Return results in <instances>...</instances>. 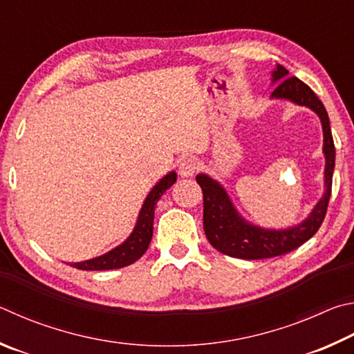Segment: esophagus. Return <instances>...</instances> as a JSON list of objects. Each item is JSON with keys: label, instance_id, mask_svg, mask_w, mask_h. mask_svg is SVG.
<instances>
[{"label": "esophagus", "instance_id": "1", "mask_svg": "<svg viewBox=\"0 0 354 354\" xmlns=\"http://www.w3.org/2000/svg\"><path fill=\"white\" fill-rule=\"evenodd\" d=\"M199 161L194 160V158H185L180 166H178V172H180V176L183 177H193L194 174L199 171Z\"/></svg>", "mask_w": 354, "mask_h": 354}]
</instances>
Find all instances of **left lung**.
I'll use <instances>...</instances> for the list:
<instances>
[{
	"label": "left lung",
	"instance_id": "8db88e82",
	"mask_svg": "<svg viewBox=\"0 0 354 354\" xmlns=\"http://www.w3.org/2000/svg\"><path fill=\"white\" fill-rule=\"evenodd\" d=\"M275 85L270 99H283L300 107L313 110L319 116L324 130V194L306 219L288 228H266L252 224L241 214L228 196L227 189L208 174H197L196 180L203 191V230L216 250L241 259L274 258L295 250L313 238L325 219L331 196V183L336 161V149L330 127V118L315 93L299 77H289V71L278 65L272 71Z\"/></svg>",
	"mask_w": 354,
	"mask_h": 354
}]
</instances>
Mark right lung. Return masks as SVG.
Instances as JSON below:
<instances>
[{
  "mask_svg": "<svg viewBox=\"0 0 354 354\" xmlns=\"http://www.w3.org/2000/svg\"><path fill=\"white\" fill-rule=\"evenodd\" d=\"M176 180L177 174L176 171H171L153 185V188L149 191L145 202H142L132 233L129 234V238L124 241V243L116 245L115 249L104 253L101 257L86 259V261L80 263H70V266L80 270H110L126 268V266L135 263L136 259H140L145 255V252L147 250V247L151 244L152 239L155 205H157V202L160 201V197L163 196L165 191L167 188H171L172 185L176 183Z\"/></svg>",
  "mask_w": 354,
  "mask_h": 354,
  "instance_id": "add662e5",
  "label": "right lung"
}]
</instances>
